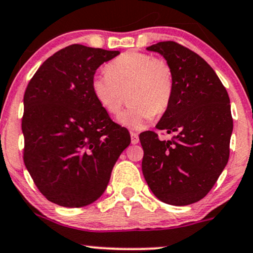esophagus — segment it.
<instances>
[{"instance_id":"esophagus-1","label":"esophagus","mask_w":253,"mask_h":253,"mask_svg":"<svg viewBox=\"0 0 253 253\" xmlns=\"http://www.w3.org/2000/svg\"><path fill=\"white\" fill-rule=\"evenodd\" d=\"M130 141H132L133 145H136L139 142V135L138 133L130 132Z\"/></svg>"}]
</instances>
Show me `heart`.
Listing matches in <instances>:
<instances>
[{
    "label": "heart",
    "instance_id": "obj_1",
    "mask_svg": "<svg viewBox=\"0 0 253 253\" xmlns=\"http://www.w3.org/2000/svg\"><path fill=\"white\" fill-rule=\"evenodd\" d=\"M106 75H96L90 84L94 99L106 113L118 117L125 94L130 107L120 117V123L140 129L169 108L174 90V77L167 61L147 53L128 50L105 66Z\"/></svg>",
    "mask_w": 253,
    "mask_h": 253
}]
</instances>
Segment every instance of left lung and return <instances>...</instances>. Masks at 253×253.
Returning a JSON list of instances; mask_svg holds the SVG:
<instances>
[{"mask_svg":"<svg viewBox=\"0 0 253 253\" xmlns=\"http://www.w3.org/2000/svg\"><path fill=\"white\" fill-rule=\"evenodd\" d=\"M147 50L161 54L173 71L171 103L156 127L174 136L159 140L153 130L139 135L142 173L161 202L190 205L211 191L229 161L230 97L212 67L188 48L164 41Z\"/></svg>","mask_w":253,"mask_h":253,"instance_id":"1","label":"left lung"}]
</instances>
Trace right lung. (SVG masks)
<instances>
[{
    "instance_id": "add662e5",
    "label": "right lung",
    "mask_w": 253,
    "mask_h": 253,
    "mask_svg": "<svg viewBox=\"0 0 253 253\" xmlns=\"http://www.w3.org/2000/svg\"><path fill=\"white\" fill-rule=\"evenodd\" d=\"M118 50L71 44L56 51L30 79L23 97V161L36 187L65 208L95 202L130 144L94 99L95 71Z\"/></svg>"
}]
</instances>
